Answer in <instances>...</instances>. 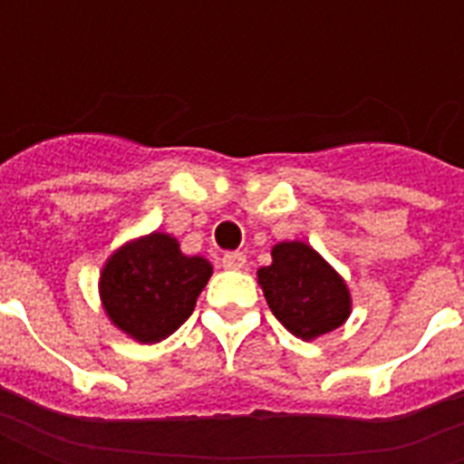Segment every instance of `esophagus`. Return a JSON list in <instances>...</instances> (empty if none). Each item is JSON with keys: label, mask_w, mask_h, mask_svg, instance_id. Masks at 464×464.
Returning <instances> with one entry per match:
<instances>
[{"label": "esophagus", "mask_w": 464, "mask_h": 464, "mask_svg": "<svg viewBox=\"0 0 464 464\" xmlns=\"http://www.w3.org/2000/svg\"><path fill=\"white\" fill-rule=\"evenodd\" d=\"M223 268H228V271H241L243 266H246V256L238 251H231L223 256Z\"/></svg>", "instance_id": "obj_1"}]
</instances>
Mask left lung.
<instances>
[{
    "label": "left lung",
    "mask_w": 464,
    "mask_h": 464,
    "mask_svg": "<svg viewBox=\"0 0 464 464\" xmlns=\"http://www.w3.org/2000/svg\"><path fill=\"white\" fill-rule=\"evenodd\" d=\"M271 266L258 268V285L283 328L301 341H315L348 321V283L313 246L281 241L271 248Z\"/></svg>",
    "instance_id": "left-lung-1"
}]
</instances>
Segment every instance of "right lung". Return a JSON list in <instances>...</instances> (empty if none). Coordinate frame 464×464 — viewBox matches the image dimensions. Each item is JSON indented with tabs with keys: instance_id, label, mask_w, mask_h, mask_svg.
<instances>
[{
	"instance_id": "add662e5",
	"label": "right lung",
	"mask_w": 464,
	"mask_h": 464,
	"mask_svg": "<svg viewBox=\"0 0 464 464\" xmlns=\"http://www.w3.org/2000/svg\"><path fill=\"white\" fill-rule=\"evenodd\" d=\"M203 256H186L171 233L153 231L119 246L99 273V301L116 331L143 345L181 328L211 278Z\"/></svg>"
}]
</instances>
